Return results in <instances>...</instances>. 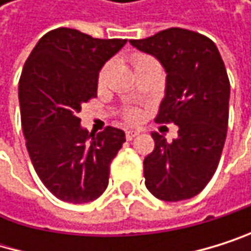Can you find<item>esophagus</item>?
Returning a JSON list of instances; mask_svg holds the SVG:
<instances>
[{
	"label": "esophagus",
	"mask_w": 251,
	"mask_h": 251,
	"mask_svg": "<svg viewBox=\"0 0 251 251\" xmlns=\"http://www.w3.org/2000/svg\"><path fill=\"white\" fill-rule=\"evenodd\" d=\"M137 135H138L137 131H126V140H132V138H135Z\"/></svg>",
	"instance_id": "34e87169"
}]
</instances>
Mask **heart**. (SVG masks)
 <instances>
[{
    "instance_id": "obj_1",
    "label": "heart",
    "mask_w": 251,
    "mask_h": 251,
    "mask_svg": "<svg viewBox=\"0 0 251 251\" xmlns=\"http://www.w3.org/2000/svg\"><path fill=\"white\" fill-rule=\"evenodd\" d=\"M131 63H132V66L135 67V69H138V67H141L144 64H151V63H156V61L153 58L148 57V55H144V54H134V55H131ZM110 66H111L110 63L103 64V67L99 71V75H98V84L99 85H103L105 81H107ZM140 117H141V113L137 108H129V110H126L123 113V119H125V122H128V123H135V122L140 120Z\"/></svg>"
}]
</instances>
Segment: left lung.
<instances>
[{
  "instance_id": "left-lung-1",
  "label": "left lung",
  "mask_w": 251,
  "mask_h": 251,
  "mask_svg": "<svg viewBox=\"0 0 251 251\" xmlns=\"http://www.w3.org/2000/svg\"><path fill=\"white\" fill-rule=\"evenodd\" d=\"M164 67L166 96L156 122L177 125L172 143L152 132L155 149L144 158V184L159 200L197 196L214 176L229 122L230 82L215 43L203 34L169 28L129 40Z\"/></svg>"
}]
</instances>
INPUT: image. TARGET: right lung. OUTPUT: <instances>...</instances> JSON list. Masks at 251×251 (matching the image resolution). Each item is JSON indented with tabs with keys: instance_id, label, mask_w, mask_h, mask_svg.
Returning a JSON list of instances; mask_svg holds the SVG:
<instances>
[{
	"instance_id": "add662e5",
	"label": "right lung",
	"mask_w": 251,
	"mask_h": 251,
	"mask_svg": "<svg viewBox=\"0 0 251 251\" xmlns=\"http://www.w3.org/2000/svg\"><path fill=\"white\" fill-rule=\"evenodd\" d=\"M123 39H95L72 28L46 33L19 79L22 131L33 167L57 199L87 203L108 187L110 164L126 141L122 129L81 126V105L96 98L102 66Z\"/></svg>"
}]
</instances>
